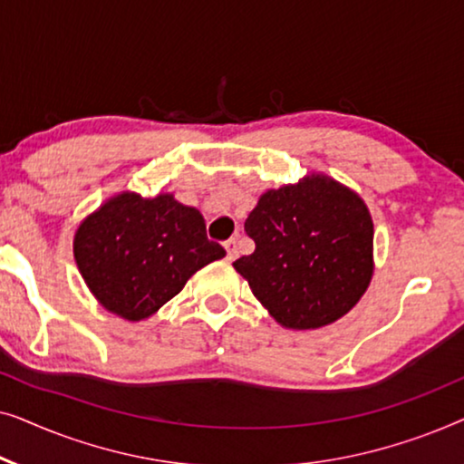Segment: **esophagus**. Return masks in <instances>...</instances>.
Masks as SVG:
<instances>
[{
  "label": "esophagus",
  "mask_w": 464,
  "mask_h": 464,
  "mask_svg": "<svg viewBox=\"0 0 464 464\" xmlns=\"http://www.w3.org/2000/svg\"><path fill=\"white\" fill-rule=\"evenodd\" d=\"M224 246H226V251H227V262H234V259H237V256H238V249H237V238H230V240H226L224 243Z\"/></svg>",
  "instance_id": "obj_1"
}]
</instances>
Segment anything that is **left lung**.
<instances>
[{
  "label": "left lung",
  "mask_w": 464,
  "mask_h": 464,
  "mask_svg": "<svg viewBox=\"0 0 464 464\" xmlns=\"http://www.w3.org/2000/svg\"><path fill=\"white\" fill-rule=\"evenodd\" d=\"M245 232L256 251L238 257L234 268L283 327L329 325L370 285L372 215L357 194L325 175L268 189Z\"/></svg>",
  "instance_id": "left-lung-1"
}]
</instances>
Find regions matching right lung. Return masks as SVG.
<instances>
[{
	"instance_id": "obj_1",
	"label": "right lung",
	"mask_w": 464,
	"mask_h": 464,
	"mask_svg": "<svg viewBox=\"0 0 464 464\" xmlns=\"http://www.w3.org/2000/svg\"><path fill=\"white\" fill-rule=\"evenodd\" d=\"M73 256L94 297L129 321L154 314L202 266L226 256L205 218L170 194L124 192L82 221Z\"/></svg>"
}]
</instances>
